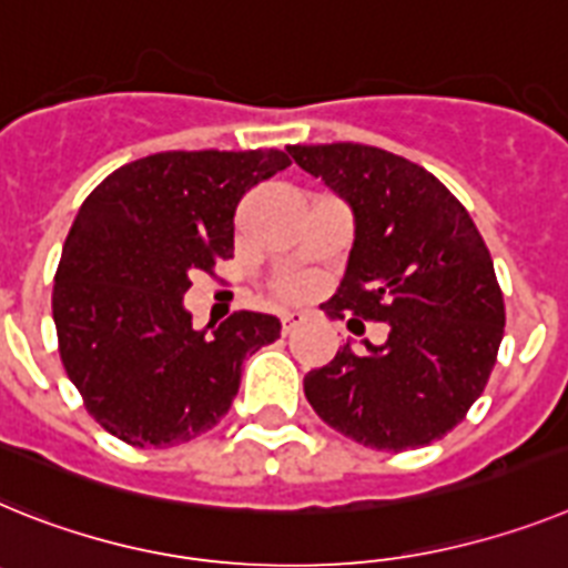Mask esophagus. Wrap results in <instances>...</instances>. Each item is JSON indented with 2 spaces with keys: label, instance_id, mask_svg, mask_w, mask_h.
Returning <instances> with one entry per match:
<instances>
[{
  "label": "esophagus",
  "instance_id": "34e87169",
  "mask_svg": "<svg viewBox=\"0 0 568 568\" xmlns=\"http://www.w3.org/2000/svg\"><path fill=\"white\" fill-rule=\"evenodd\" d=\"M302 324H304L302 313H293V310H290V313H281V331L284 333H293L295 327H302Z\"/></svg>",
  "mask_w": 568,
  "mask_h": 568
}]
</instances>
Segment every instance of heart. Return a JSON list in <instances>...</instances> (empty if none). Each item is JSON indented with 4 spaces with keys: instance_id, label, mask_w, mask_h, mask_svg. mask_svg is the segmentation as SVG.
I'll return each instance as SVG.
<instances>
[{
    "instance_id": "heart-1",
    "label": "heart",
    "mask_w": 568,
    "mask_h": 568,
    "mask_svg": "<svg viewBox=\"0 0 568 568\" xmlns=\"http://www.w3.org/2000/svg\"><path fill=\"white\" fill-rule=\"evenodd\" d=\"M275 290H278L281 298H304L310 293V284L302 275H287V278H281L275 284Z\"/></svg>"
}]
</instances>
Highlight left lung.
Returning <instances> with one entry per match:
<instances>
[{"label": "left lung", "instance_id": "obj_1", "mask_svg": "<svg viewBox=\"0 0 568 568\" xmlns=\"http://www.w3.org/2000/svg\"><path fill=\"white\" fill-rule=\"evenodd\" d=\"M353 212V250L322 310L387 322L385 344H344L304 376L324 423L367 448L405 450L448 434L483 394L506 327L483 235L434 174L376 145H290ZM347 322V324H351ZM362 324V322H358Z\"/></svg>", "mask_w": 568, "mask_h": 568}]
</instances>
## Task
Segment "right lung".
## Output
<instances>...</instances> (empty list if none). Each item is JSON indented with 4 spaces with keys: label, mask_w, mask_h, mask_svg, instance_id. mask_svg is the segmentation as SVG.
Listing matches in <instances>:
<instances>
[{
    "label": "right lung",
    "mask_w": 568,
    "mask_h": 568,
    "mask_svg": "<svg viewBox=\"0 0 568 568\" xmlns=\"http://www.w3.org/2000/svg\"><path fill=\"white\" fill-rule=\"evenodd\" d=\"M290 166L278 149L160 152L82 201L53 281V324L85 410L129 445L189 443L217 425L250 353L281 336L264 313L192 327L183 295L235 250V210Z\"/></svg>",
    "instance_id": "obj_1"
}]
</instances>
